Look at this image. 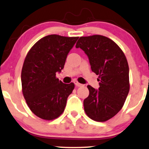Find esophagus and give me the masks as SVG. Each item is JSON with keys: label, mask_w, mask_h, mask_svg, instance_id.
Wrapping results in <instances>:
<instances>
[{"label": "esophagus", "mask_w": 149, "mask_h": 149, "mask_svg": "<svg viewBox=\"0 0 149 149\" xmlns=\"http://www.w3.org/2000/svg\"><path fill=\"white\" fill-rule=\"evenodd\" d=\"M74 84H75V86H77V87H79V86H82V85L81 84H79V82H77V81H74Z\"/></svg>", "instance_id": "obj_1"}]
</instances>
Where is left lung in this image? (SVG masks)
Instances as JSON below:
<instances>
[{"label":"left lung","mask_w":149,"mask_h":149,"mask_svg":"<svg viewBox=\"0 0 149 149\" xmlns=\"http://www.w3.org/2000/svg\"><path fill=\"white\" fill-rule=\"evenodd\" d=\"M76 48L85 52L91 70L98 75V90L87 86L89 95L84 100L85 112L92 120L106 121L122 109L130 90L126 57L113 40L100 35L80 37Z\"/></svg>","instance_id":"left-lung-1"}]
</instances>
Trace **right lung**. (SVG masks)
Wrapping results in <instances>:
<instances>
[{"instance_id": "obj_1", "label": "right lung", "mask_w": 149, "mask_h": 149, "mask_svg": "<svg viewBox=\"0 0 149 149\" xmlns=\"http://www.w3.org/2000/svg\"><path fill=\"white\" fill-rule=\"evenodd\" d=\"M78 37L49 35L38 40L28 52L22 75V92L31 111L42 119L54 120L62 114L74 84L56 77Z\"/></svg>"}]
</instances>
